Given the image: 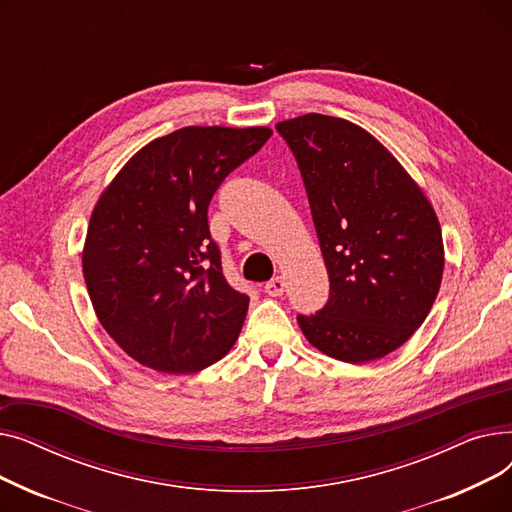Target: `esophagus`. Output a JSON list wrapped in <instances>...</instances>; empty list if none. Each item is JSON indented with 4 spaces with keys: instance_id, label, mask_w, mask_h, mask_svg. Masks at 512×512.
Segmentation results:
<instances>
[{
    "instance_id": "34e87169",
    "label": "esophagus",
    "mask_w": 512,
    "mask_h": 512,
    "mask_svg": "<svg viewBox=\"0 0 512 512\" xmlns=\"http://www.w3.org/2000/svg\"><path fill=\"white\" fill-rule=\"evenodd\" d=\"M284 290H286V280L282 276H276L265 284V292L270 294V297H282Z\"/></svg>"
}]
</instances>
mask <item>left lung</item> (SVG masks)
I'll use <instances>...</instances> for the list:
<instances>
[{"mask_svg":"<svg viewBox=\"0 0 512 512\" xmlns=\"http://www.w3.org/2000/svg\"><path fill=\"white\" fill-rule=\"evenodd\" d=\"M276 128L299 161L330 276L328 305L299 315V326L332 359H382L415 334L438 297L444 242L436 209L359 124L305 114Z\"/></svg>","mask_w":512,"mask_h":512,"instance_id":"obj_1","label":"left lung"}]
</instances>
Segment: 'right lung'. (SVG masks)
Here are the masks:
<instances>
[{"instance_id":"right-lung-1","label":"right lung","mask_w":512,"mask_h":512,"mask_svg":"<svg viewBox=\"0 0 512 512\" xmlns=\"http://www.w3.org/2000/svg\"><path fill=\"white\" fill-rule=\"evenodd\" d=\"M270 137L267 126H184L139 149L101 191L83 276L99 324L134 361L195 373L234 346L249 297L222 274L207 207Z\"/></svg>"}]
</instances>
